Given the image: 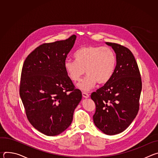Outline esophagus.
<instances>
[{"mask_svg": "<svg viewBox=\"0 0 158 158\" xmlns=\"http://www.w3.org/2000/svg\"><path fill=\"white\" fill-rule=\"evenodd\" d=\"M82 94V96H83L84 98H88L89 97V94L87 93H85V92H84V91H83Z\"/></svg>", "mask_w": 158, "mask_h": 158, "instance_id": "34e87169", "label": "esophagus"}]
</instances>
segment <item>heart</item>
<instances>
[{
	"label": "heart",
	"mask_w": 158,
	"mask_h": 158,
	"mask_svg": "<svg viewBox=\"0 0 158 158\" xmlns=\"http://www.w3.org/2000/svg\"><path fill=\"white\" fill-rule=\"evenodd\" d=\"M74 58L75 60L65 61L64 69L74 82L79 81L86 73L87 76L78 84L82 91H89L97 82L101 85L107 83L116 69V56L109 48L82 46L75 52Z\"/></svg>",
	"instance_id": "heart-1"
}]
</instances>
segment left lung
Wrapping results in <instances>:
<instances>
[{"instance_id": "8db88e82", "label": "left lung", "mask_w": 158, "mask_h": 158, "mask_svg": "<svg viewBox=\"0 0 158 158\" xmlns=\"http://www.w3.org/2000/svg\"><path fill=\"white\" fill-rule=\"evenodd\" d=\"M116 54V69L109 81L93 92L95 125L107 135L124 131L139 109L142 81L137 62L131 51L122 45L106 42Z\"/></svg>"}]
</instances>
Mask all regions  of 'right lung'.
<instances>
[{
	"instance_id": "right-lung-1",
	"label": "right lung",
	"mask_w": 158,
	"mask_h": 158,
	"mask_svg": "<svg viewBox=\"0 0 158 158\" xmlns=\"http://www.w3.org/2000/svg\"><path fill=\"white\" fill-rule=\"evenodd\" d=\"M76 35L44 43L26 57L22 66L19 94L27 118L39 131L56 136L68 127L82 99L64 69Z\"/></svg>"
}]
</instances>
